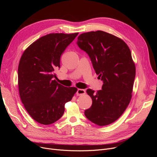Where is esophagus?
Returning <instances> with one entry per match:
<instances>
[{"label": "esophagus", "instance_id": "1", "mask_svg": "<svg viewBox=\"0 0 157 157\" xmlns=\"http://www.w3.org/2000/svg\"><path fill=\"white\" fill-rule=\"evenodd\" d=\"M85 93H86V91H85V90H83V89H78L77 90V92H76V95L78 96H80V95L85 94Z\"/></svg>", "mask_w": 157, "mask_h": 157}]
</instances>
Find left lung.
<instances>
[{
	"label": "left lung",
	"instance_id": "left-lung-1",
	"mask_svg": "<svg viewBox=\"0 0 157 157\" xmlns=\"http://www.w3.org/2000/svg\"><path fill=\"white\" fill-rule=\"evenodd\" d=\"M77 44L88 55L103 81L102 90H86L92 104L85 117L97 125H109L121 116L131 100L136 76L131 52L121 39L101 30L80 34Z\"/></svg>",
	"mask_w": 157,
	"mask_h": 157
}]
</instances>
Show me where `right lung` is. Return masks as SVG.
<instances>
[{"instance_id":"add662e5","label":"right lung","mask_w":157,"mask_h":157,"mask_svg":"<svg viewBox=\"0 0 157 157\" xmlns=\"http://www.w3.org/2000/svg\"><path fill=\"white\" fill-rule=\"evenodd\" d=\"M78 35L47 34L31 44L21 56L18 69L20 98L30 116L40 124L59 120L65 104L77 92L75 87L58 83L54 71L60 67L61 55Z\"/></svg>"}]
</instances>
